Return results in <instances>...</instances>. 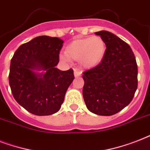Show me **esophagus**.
Wrapping results in <instances>:
<instances>
[{"label":"esophagus","instance_id":"esophagus-1","mask_svg":"<svg viewBox=\"0 0 150 150\" xmlns=\"http://www.w3.org/2000/svg\"><path fill=\"white\" fill-rule=\"evenodd\" d=\"M74 75H75V77H78V76H80V75H82V73L80 72V71H79L75 70L74 71Z\"/></svg>","mask_w":150,"mask_h":150}]
</instances>
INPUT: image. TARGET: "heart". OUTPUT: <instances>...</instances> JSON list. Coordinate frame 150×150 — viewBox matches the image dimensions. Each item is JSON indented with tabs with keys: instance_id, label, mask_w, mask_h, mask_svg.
<instances>
[{
	"instance_id": "obj_1",
	"label": "heart",
	"mask_w": 150,
	"mask_h": 150,
	"mask_svg": "<svg viewBox=\"0 0 150 150\" xmlns=\"http://www.w3.org/2000/svg\"><path fill=\"white\" fill-rule=\"evenodd\" d=\"M106 49L105 42L99 36L78 39L66 47V54L61 57L64 61H68V57L77 60L81 67L91 68L102 61Z\"/></svg>"
}]
</instances>
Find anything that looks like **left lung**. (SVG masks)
Instances as JSON below:
<instances>
[{
	"mask_svg": "<svg viewBox=\"0 0 150 150\" xmlns=\"http://www.w3.org/2000/svg\"><path fill=\"white\" fill-rule=\"evenodd\" d=\"M95 34L103 40L107 49L98 65L83 72L82 95L89 111L110 116L132 100L138 86L137 63L125 41L107 31Z\"/></svg>",
	"mask_w": 150,
	"mask_h": 150,
	"instance_id": "8db88e82",
	"label": "left lung"
}]
</instances>
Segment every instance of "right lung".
I'll use <instances>...</instances> for the list:
<instances>
[{
  "mask_svg": "<svg viewBox=\"0 0 150 150\" xmlns=\"http://www.w3.org/2000/svg\"><path fill=\"white\" fill-rule=\"evenodd\" d=\"M63 43L57 37L37 36L20 46L11 60L8 79L12 95L31 114L43 116L58 111L75 79L71 68H55ZM34 70L45 73L37 74Z\"/></svg>",
  "mask_w": 150,
  "mask_h": 150,
  "instance_id": "obj_1",
  "label": "right lung"
}]
</instances>
